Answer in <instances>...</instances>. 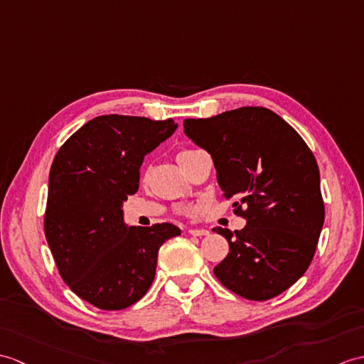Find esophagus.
Instances as JSON below:
<instances>
[{"label": "esophagus", "mask_w": 364, "mask_h": 364, "mask_svg": "<svg viewBox=\"0 0 364 364\" xmlns=\"http://www.w3.org/2000/svg\"><path fill=\"white\" fill-rule=\"evenodd\" d=\"M189 234L191 235H196V237H201V235H208L209 231L208 230H203V228H191Z\"/></svg>", "instance_id": "obj_1"}]
</instances>
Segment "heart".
Masks as SVG:
<instances>
[{"label": "heart", "mask_w": 364, "mask_h": 364, "mask_svg": "<svg viewBox=\"0 0 364 364\" xmlns=\"http://www.w3.org/2000/svg\"><path fill=\"white\" fill-rule=\"evenodd\" d=\"M192 150H193V149H183V150H180V151H178V159H181L183 156H186L188 154H191ZM144 176H146V173H144Z\"/></svg>", "instance_id": "obj_1"}]
</instances>
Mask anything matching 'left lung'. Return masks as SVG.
Segmentation results:
<instances>
[{
    "instance_id": "8db88e82",
    "label": "left lung",
    "mask_w": 364,
    "mask_h": 364,
    "mask_svg": "<svg viewBox=\"0 0 364 364\" xmlns=\"http://www.w3.org/2000/svg\"><path fill=\"white\" fill-rule=\"evenodd\" d=\"M183 125L213 156L223 197L234 198L235 213L247 220L234 232L214 228L230 243L215 277L245 299L277 296L307 272L324 225L314 154L290 124L264 107Z\"/></svg>"
}]
</instances>
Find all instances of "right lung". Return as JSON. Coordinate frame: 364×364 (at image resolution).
<instances>
[{
  "label": "right lung",
  "mask_w": 364,
  "mask_h": 364,
  "mask_svg": "<svg viewBox=\"0 0 364 364\" xmlns=\"http://www.w3.org/2000/svg\"><path fill=\"white\" fill-rule=\"evenodd\" d=\"M176 130L173 119L107 114L71 134L50 166L45 235L58 273L83 301L122 310L139 301L158 251L180 228L125 226L122 201L139 188L144 156Z\"/></svg>",
  "instance_id": "obj_1"
}]
</instances>
